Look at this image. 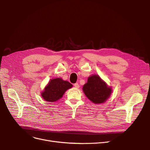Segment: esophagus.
I'll list each match as a JSON object with an SVG mask.
<instances>
[{"mask_svg": "<svg viewBox=\"0 0 150 150\" xmlns=\"http://www.w3.org/2000/svg\"><path fill=\"white\" fill-rule=\"evenodd\" d=\"M74 86H75V88H80V86H79V84H78V83H75V84H74Z\"/></svg>", "mask_w": 150, "mask_h": 150, "instance_id": "1", "label": "esophagus"}]
</instances>
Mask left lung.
I'll list each match as a JSON object with an SVG mask.
<instances>
[{
  "instance_id": "8db88e82",
  "label": "left lung",
  "mask_w": 150,
  "mask_h": 150,
  "mask_svg": "<svg viewBox=\"0 0 150 150\" xmlns=\"http://www.w3.org/2000/svg\"><path fill=\"white\" fill-rule=\"evenodd\" d=\"M83 90L85 95L91 101L96 104L105 102L111 93V89L98 75H92L88 78Z\"/></svg>"
}]
</instances>
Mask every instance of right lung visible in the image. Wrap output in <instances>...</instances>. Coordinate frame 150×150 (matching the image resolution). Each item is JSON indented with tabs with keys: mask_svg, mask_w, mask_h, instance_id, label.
<instances>
[{
	"mask_svg": "<svg viewBox=\"0 0 150 150\" xmlns=\"http://www.w3.org/2000/svg\"><path fill=\"white\" fill-rule=\"evenodd\" d=\"M72 87V84L69 81L62 80L59 78H54L50 80L41 95L45 101H56L62 97L68 89Z\"/></svg>",
	"mask_w": 150,
	"mask_h": 150,
	"instance_id": "right-lung-1",
	"label": "right lung"
}]
</instances>
